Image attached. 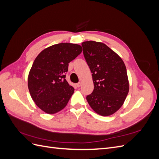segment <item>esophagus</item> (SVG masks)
Returning <instances> with one entry per match:
<instances>
[{"instance_id":"1","label":"esophagus","mask_w":159,"mask_h":159,"mask_svg":"<svg viewBox=\"0 0 159 159\" xmlns=\"http://www.w3.org/2000/svg\"><path fill=\"white\" fill-rule=\"evenodd\" d=\"M81 84L80 82H79V83H78V84H76V86H77V87H78V88H80V86H81Z\"/></svg>"}]
</instances>
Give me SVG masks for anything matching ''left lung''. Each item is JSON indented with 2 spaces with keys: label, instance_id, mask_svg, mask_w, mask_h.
<instances>
[{
  "label": "left lung",
  "instance_id": "1",
  "mask_svg": "<svg viewBox=\"0 0 159 159\" xmlns=\"http://www.w3.org/2000/svg\"><path fill=\"white\" fill-rule=\"evenodd\" d=\"M81 46L94 84L93 92L86 99L96 113L109 116L122 106L129 92L125 65L103 43L87 41Z\"/></svg>",
  "mask_w": 159,
  "mask_h": 159
}]
</instances>
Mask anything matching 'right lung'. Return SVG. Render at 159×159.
I'll return each instance as SVG.
<instances>
[{
    "mask_svg": "<svg viewBox=\"0 0 159 159\" xmlns=\"http://www.w3.org/2000/svg\"><path fill=\"white\" fill-rule=\"evenodd\" d=\"M82 52L81 46L60 43L47 48L36 57L29 72L28 86L34 102L44 112L63 109L74 88L66 80L68 64Z\"/></svg>",
    "mask_w": 159,
    "mask_h": 159,
    "instance_id": "right-lung-1",
    "label": "right lung"
}]
</instances>
